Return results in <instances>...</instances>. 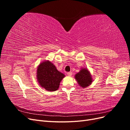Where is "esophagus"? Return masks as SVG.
<instances>
[{"label": "esophagus", "instance_id": "34e87169", "mask_svg": "<svg viewBox=\"0 0 130 130\" xmlns=\"http://www.w3.org/2000/svg\"><path fill=\"white\" fill-rule=\"evenodd\" d=\"M67 75H68V76H71L72 75V72H68V73H67Z\"/></svg>", "mask_w": 130, "mask_h": 130}]
</instances>
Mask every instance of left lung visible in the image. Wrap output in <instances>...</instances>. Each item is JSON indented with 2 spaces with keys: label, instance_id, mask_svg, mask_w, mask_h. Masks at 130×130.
<instances>
[{
  "label": "left lung",
  "instance_id": "1",
  "mask_svg": "<svg viewBox=\"0 0 130 130\" xmlns=\"http://www.w3.org/2000/svg\"><path fill=\"white\" fill-rule=\"evenodd\" d=\"M75 78L78 84L82 87H88L91 84L92 78L88 70L86 69H82L79 73L75 75Z\"/></svg>",
  "mask_w": 130,
  "mask_h": 130
}]
</instances>
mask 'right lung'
<instances>
[{
    "label": "right lung",
    "instance_id": "add662e5",
    "mask_svg": "<svg viewBox=\"0 0 130 130\" xmlns=\"http://www.w3.org/2000/svg\"><path fill=\"white\" fill-rule=\"evenodd\" d=\"M37 77L41 87L48 91L57 90L64 75L58 72L52 62L45 61L38 66Z\"/></svg>",
    "mask_w": 130,
    "mask_h": 130
}]
</instances>
